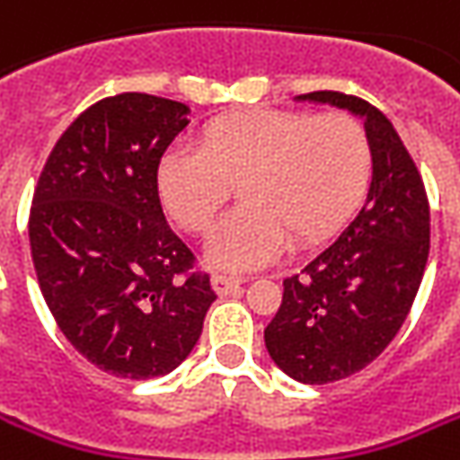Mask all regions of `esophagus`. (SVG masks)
Returning <instances> with one entry per match:
<instances>
[{"instance_id":"34e87169","label":"esophagus","mask_w":460,"mask_h":460,"mask_svg":"<svg viewBox=\"0 0 460 460\" xmlns=\"http://www.w3.org/2000/svg\"><path fill=\"white\" fill-rule=\"evenodd\" d=\"M211 284H214V289H217L218 295H229L234 289H239L243 284L242 277H234V274H224V271H217L214 277H211Z\"/></svg>"}]
</instances>
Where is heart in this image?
<instances>
[{"label": "heart", "mask_w": 460, "mask_h": 460, "mask_svg": "<svg viewBox=\"0 0 460 460\" xmlns=\"http://www.w3.org/2000/svg\"><path fill=\"white\" fill-rule=\"evenodd\" d=\"M373 168L365 125L349 112H229L204 125L199 151L176 146L158 164V196L189 234H206L234 186L242 206L206 242V259L252 270L292 243L327 242L355 211Z\"/></svg>", "instance_id": "heart-1"}]
</instances>
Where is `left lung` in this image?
I'll return each mask as SVG.
<instances>
[{
	"instance_id": "obj_1",
	"label": "left lung",
	"mask_w": 460,
	"mask_h": 460,
	"mask_svg": "<svg viewBox=\"0 0 460 460\" xmlns=\"http://www.w3.org/2000/svg\"><path fill=\"white\" fill-rule=\"evenodd\" d=\"M302 100L348 108L365 120L373 181L360 214L299 274L264 330L271 360L307 385L355 375L398 335L423 282L430 206L418 165L393 123L367 100L314 90Z\"/></svg>"
}]
</instances>
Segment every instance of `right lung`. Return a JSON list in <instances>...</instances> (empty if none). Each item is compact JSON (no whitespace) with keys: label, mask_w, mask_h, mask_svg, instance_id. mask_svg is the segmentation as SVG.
<instances>
[{"label":"right lung","mask_w":460,"mask_h":460,"mask_svg":"<svg viewBox=\"0 0 460 460\" xmlns=\"http://www.w3.org/2000/svg\"><path fill=\"white\" fill-rule=\"evenodd\" d=\"M186 112L146 93L98 100L59 136L34 186L30 246L47 307L70 345L115 377L178 367L217 299L155 183Z\"/></svg>","instance_id":"add662e5"}]
</instances>
